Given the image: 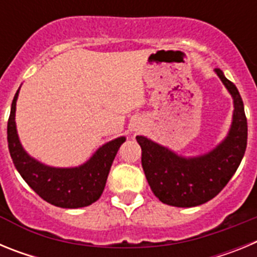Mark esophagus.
<instances>
[{
    "instance_id": "34e87169",
    "label": "esophagus",
    "mask_w": 257,
    "mask_h": 257,
    "mask_svg": "<svg viewBox=\"0 0 257 257\" xmlns=\"http://www.w3.org/2000/svg\"><path fill=\"white\" fill-rule=\"evenodd\" d=\"M143 130V126L140 122H135L134 124H131V133H139Z\"/></svg>"
}]
</instances>
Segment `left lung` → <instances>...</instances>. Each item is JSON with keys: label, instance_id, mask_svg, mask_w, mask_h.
<instances>
[{"label": "left lung", "instance_id": "1", "mask_svg": "<svg viewBox=\"0 0 257 257\" xmlns=\"http://www.w3.org/2000/svg\"><path fill=\"white\" fill-rule=\"evenodd\" d=\"M233 99L228 134L215 148L181 156L160 143L138 135L142 166L154 196L174 207H196L216 197L237 171L247 147V119L242 97L222 70H213Z\"/></svg>", "mask_w": 257, "mask_h": 257}]
</instances>
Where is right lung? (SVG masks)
<instances>
[{"instance_id": "right-lung-1", "label": "right lung", "mask_w": 257, "mask_h": 257, "mask_svg": "<svg viewBox=\"0 0 257 257\" xmlns=\"http://www.w3.org/2000/svg\"><path fill=\"white\" fill-rule=\"evenodd\" d=\"M19 91L20 87L11 103L8 122L9 151L15 169L41 198L56 207L81 208L92 205L100 198L115 154L126 138L119 136L103 144L82 165L74 167L45 165L27 153L20 143L15 122Z\"/></svg>"}]
</instances>
